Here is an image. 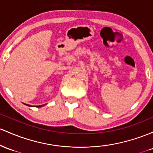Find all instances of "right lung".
I'll return each instance as SVG.
<instances>
[{
	"instance_id": "obj_1",
	"label": "right lung",
	"mask_w": 153,
	"mask_h": 153,
	"mask_svg": "<svg viewBox=\"0 0 153 153\" xmlns=\"http://www.w3.org/2000/svg\"><path fill=\"white\" fill-rule=\"evenodd\" d=\"M27 105H28V106H30V107H32V105H27ZM45 105H38V106H37V107H42V106H44Z\"/></svg>"
}]
</instances>
